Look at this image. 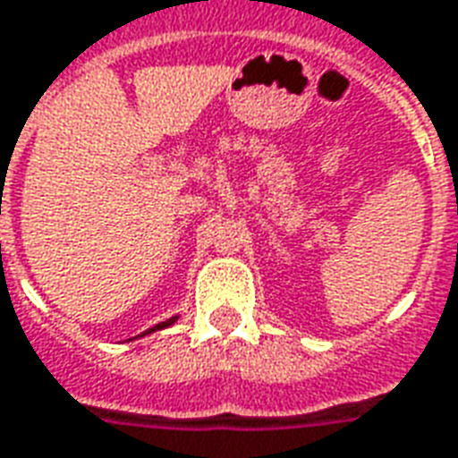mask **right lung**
<instances>
[{
	"label": "right lung",
	"instance_id": "right-lung-1",
	"mask_svg": "<svg viewBox=\"0 0 458 458\" xmlns=\"http://www.w3.org/2000/svg\"><path fill=\"white\" fill-rule=\"evenodd\" d=\"M174 323V318H172V320H167V323H160V325H155V327H150V330H148V333H155V330H162V327H167V325H172ZM145 335V333H143Z\"/></svg>",
	"mask_w": 458,
	"mask_h": 458
}]
</instances>
